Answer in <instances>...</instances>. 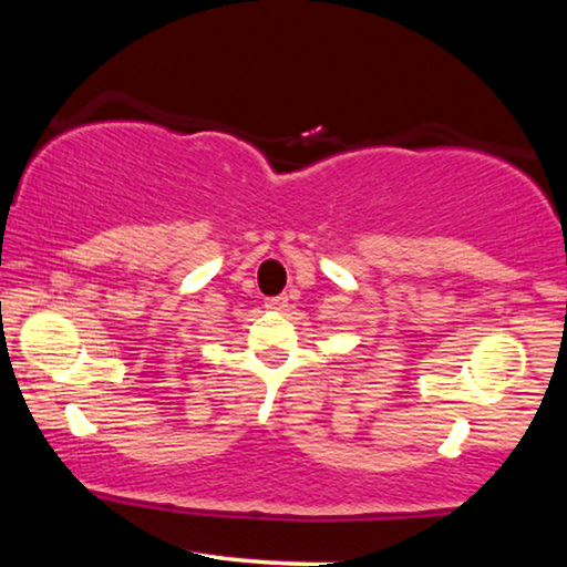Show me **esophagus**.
Wrapping results in <instances>:
<instances>
[{"instance_id": "34e87169", "label": "esophagus", "mask_w": 567, "mask_h": 567, "mask_svg": "<svg viewBox=\"0 0 567 567\" xmlns=\"http://www.w3.org/2000/svg\"><path fill=\"white\" fill-rule=\"evenodd\" d=\"M267 307H270V310H285V307H287V297H285V295L270 297V300H267Z\"/></svg>"}]
</instances>
